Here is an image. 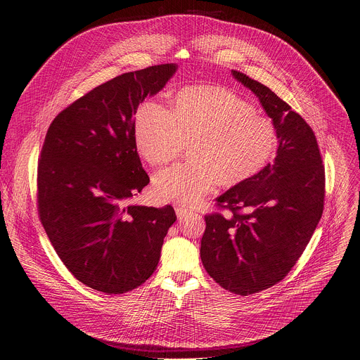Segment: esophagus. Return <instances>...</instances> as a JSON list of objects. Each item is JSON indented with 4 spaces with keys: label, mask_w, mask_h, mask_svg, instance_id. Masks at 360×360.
I'll list each match as a JSON object with an SVG mask.
<instances>
[{
    "label": "esophagus",
    "mask_w": 360,
    "mask_h": 360,
    "mask_svg": "<svg viewBox=\"0 0 360 360\" xmlns=\"http://www.w3.org/2000/svg\"><path fill=\"white\" fill-rule=\"evenodd\" d=\"M175 212H176L178 218L181 219V218L186 217L188 214H191V210L186 208V207H184V205H176V207H175Z\"/></svg>",
    "instance_id": "34e87169"
}]
</instances>
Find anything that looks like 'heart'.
<instances>
[{"label": "heart", "instance_id": "b5f03b06", "mask_svg": "<svg viewBox=\"0 0 360 360\" xmlns=\"http://www.w3.org/2000/svg\"><path fill=\"white\" fill-rule=\"evenodd\" d=\"M134 138L139 155L160 167L176 160L185 145L191 164L171 167L153 178L160 202L195 205L222 186H238L274 160L279 136L275 124L236 92L215 85L179 89L172 111L145 101L136 111Z\"/></svg>", "mask_w": 360, "mask_h": 360}]
</instances>
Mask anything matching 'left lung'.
<instances>
[{
    "instance_id": "8db88e82",
    "label": "left lung",
    "mask_w": 360,
    "mask_h": 360,
    "mask_svg": "<svg viewBox=\"0 0 360 360\" xmlns=\"http://www.w3.org/2000/svg\"><path fill=\"white\" fill-rule=\"evenodd\" d=\"M232 75L259 98L276 127V157L252 179L217 199L205 215L200 259L224 289L242 296L281 282L309 243L323 214L325 167L312 128L275 92L248 75Z\"/></svg>"
}]
</instances>
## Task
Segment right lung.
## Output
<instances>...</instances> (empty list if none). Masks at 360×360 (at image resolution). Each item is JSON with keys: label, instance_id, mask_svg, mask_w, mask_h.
Here are the masks:
<instances>
[{"label": "right lung", "instance_id": "add662e5", "mask_svg": "<svg viewBox=\"0 0 360 360\" xmlns=\"http://www.w3.org/2000/svg\"><path fill=\"white\" fill-rule=\"evenodd\" d=\"M175 71V64L152 65L98 85L61 111L45 135L37 175L39 219L67 269L95 290L118 295L142 285L176 221L171 205H124L149 184L134 114Z\"/></svg>", "mask_w": 360, "mask_h": 360}]
</instances>
